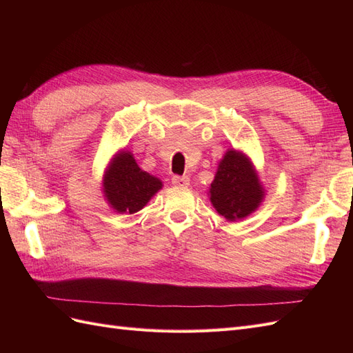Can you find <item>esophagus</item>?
<instances>
[{
	"instance_id": "34e87169",
	"label": "esophagus",
	"mask_w": 353,
	"mask_h": 353,
	"mask_svg": "<svg viewBox=\"0 0 353 353\" xmlns=\"http://www.w3.org/2000/svg\"><path fill=\"white\" fill-rule=\"evenodd\" d=\"M172 184L176 185V187H188L190 185V178L188 176L174 175L172 176Z\"/></svg>"
}]
</instances>
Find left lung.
Instances as JSON below:
<instances>
[{
  "label": "left lung",
  "instance_id": "obj_1",
  "mask_svg": "<svg viewBox=\"0 0 353 353\" xmlns=\"http://www.w3.org/2000/svg\"><path fill=\"white\" fill-rule=\"evenodd\" d=\"M209 196L221 216L227 221H237L259 208L265 191L250 159L232 148L219 162Z\"/></svg>",
  "mask_w": 353,
  "mask_h": 353
}]
</instances>
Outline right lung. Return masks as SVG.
Instances as JSON below:
<instances>
[{
  "label": "right lung",
  "instance_id": "1",
  "mask_svg": "<svg viewBox=\"0 0 353 353\" xmlns=\"http://www.w3.org/2000/svg\"><path fill=\"white\" fill-rule=\"evenodd\" d=\"M162 181L144 172L131 152L122 150L110 160L103 176V193L117 213H135L162 188Z\"/></svg>",
  "mask_w": 353,
  "mask_h": 353
}]
</instances>
